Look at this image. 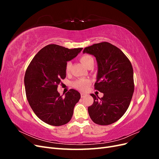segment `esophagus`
Wrapping results in <instances>:
<instances>
[{"mask_svg":"<svg viewBox=\"0 0 159 159\" xmlns=\"http://www.w3.org/2000/svg\"><path fill=\"white\" fill-rule=\"evenodd\" d=\"M86 96H87V95H86L85 93H81V98H85V97H86Z\"/></svg>","mask_w":159,"mask_h":159,"instance_id":"34e87169","label":"esophagus"}]
</instances>
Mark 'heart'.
Returning a JSON list of instances; mask_svg holds the SVG:
<instances>
[{"instance_id": "heart-1", "label": "heart", "mask_w": 159, "mask_h": 159, "mask_svg": "<svg viewBox=\"0 0 159 159\" xmlns=\"http://www.w3.org/2000/svg\"><path fill=\"white\" fill-rule=\"evenodd\" d=\"M80 61L81 63H82L85 66L88 67L91 62L93 61V58L92 57L88 54L83 55L80 57ZM71 63L70 61H68L66 63V67H65V70L66 73H68L71 70ZM91 84V81L88 79H85V78H81L76 80L74 81L73 83V87L81 91H85L87 90L89 86Z\"/></svg>"}]
</instances>
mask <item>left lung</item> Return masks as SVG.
Here are the masks:
<instances>
[{
  "instance_id": "left-lung-1",
  "label": "left lung",
  "mask_w": 159,
  "mask_h": 159,
  "mask_svg": "<svg viewBox=\"0 0 159 159\" xmlns=\"http://www.w3.org/2000/svg\"><path fill=\"white\" fill-rule=\"evenodd\" d=\"M84 53L93 55L98 64L94 88L103 93V98L91 94L93 103L88 107L92 121L108 125L126 112L134 92L133 70L131 61L117 47L107 42L86 47Z\"/></svg>"
}]
</instances>
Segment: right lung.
Listing matches in <instances>:
<instances>
[{
  "instance_id": "right-lung-1",
  "label": "right lung",
  "mask_w": 159,
  "mask_h": 159,
  "mask_svg": "<svg viewBox=\"0 0 159 159\" xmlns=\"http://www.w3.org/2000/svg\"><path fill=\"white\" fill-rule=\"evenodd\" d=\"M82 49L47 45L37 53L26 69L25 85L28 103L36 116L50 125L68 123L81 98L78 91L73 89L63 98L57 89L66 78L67 61L74 58Z\"/></svg>"
}]
</instances>
